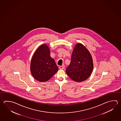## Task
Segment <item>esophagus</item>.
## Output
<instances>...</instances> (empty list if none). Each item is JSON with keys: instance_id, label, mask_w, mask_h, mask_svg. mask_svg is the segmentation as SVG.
<instances>
[{"instance_id": "1", "label": "esophagus", "mask_w": 121, "mask_h": 121, "mask_svg": "<svg viewBox=\"0 0 121 121\" xmlns=\"http://www.w3.org/2000/svg\"><path fill=\"white\" fill-rule=\"evenodd\" d=\"M59 69H63L65 68V65H62V66H60L59 67Z\"/></svg>"}]
</instances>
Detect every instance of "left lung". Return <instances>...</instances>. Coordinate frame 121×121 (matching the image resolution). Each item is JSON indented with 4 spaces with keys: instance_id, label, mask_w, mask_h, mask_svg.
Wrapping results in <instances>:
<instances>
[{
    "instance_id": "obj_1",
    "label": "left lung",
    "mask_w": 121,
    "mask_h": 121,
    "mask_svg": "<svg viewBox=\"0 0 121 121\" xmlns=\"http://www.w3.org/2000/svg\"><path fill=\"white\" fill-rule=\"evenodd\" d=\"M93 69V63L90 53L81 43L76 45L73 50L70 64L66 72L71 79L78 82L89 78Z\"/></svg>"
}]
</instances>
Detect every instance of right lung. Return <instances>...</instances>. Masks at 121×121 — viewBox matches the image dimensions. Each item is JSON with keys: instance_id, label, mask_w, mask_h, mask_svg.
Returning <instances> with one entry per match:
<instances>
[{"instance_id": "add662e5", "label": "right lung", "mask_w": 121, "mask_h": 121, "mask_svg": "<svg viewBox=\"0 0 121 121\" xmlns=\"http://www.w3.org/2000/svg\"><path fill=\"white\" fill-rule=\"evenodd\" d=\"M58 70L55 60L50 55L48 45L43 44L37 49L32 57L30 71L35 80L46 82L50 80Z\"/></svg>"}]
</instances>
